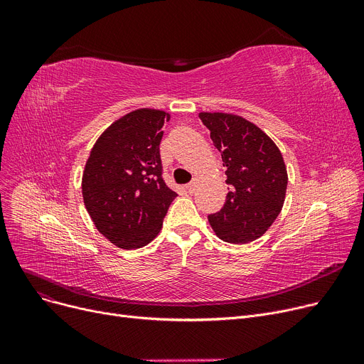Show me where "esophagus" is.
<instances>
[{
  "mask_svg": "<svg viewBox=\"0 0 364 364\" xmlns=\"http://www.w3.org/2000/svg\"><path fill=\"white\" fill-rule=\"evenodd\" d=\"M196 184H198V183H196V180H193L192 183H188V184L186 186V188L188 190V193H193V192H195V188H196Z\"/></svg>",
  "mask_w": 364,
  "mask_h": 364,
  "instance_id": "34e87169",
  "label": "esophagus"
}]
</instances>
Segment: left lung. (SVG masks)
<instances>
[{"label":"left lung","instance_id":"8db88e82","mask_svg":"<svg viewBox=\"0 0 364 364\" xmlns=\"http://www.w3.org/2000/svg\"><path fill=\"white\" fill-rule=\"evenodd\" d=\"M225 166L228 193L218 213L208 215L215 235L228 243L261 237L284 202L288 172L274 141L252 122L230 113H200Z\"/></svg>","mask_w":364,"mask_h":364}]
</instances>
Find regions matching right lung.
<instances>
[{"label":"right lung","mask_w":364,"mask_h":364,"mask_svg":"<svg viewBox=\"0 0 364 364\" xmlns=\"http://www.w3.org/2000/svg\"><path fill=\"white\" fill-rule=\"evenodd\" d=\"M169 114L134 110L95 141L82 176V196L97 230L122 250L151 242L177 193L162 174V127Z\"/></svg>","instance_id":"add662e5"}]
</instances>
